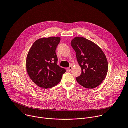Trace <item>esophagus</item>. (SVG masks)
<instances>
[{
    "mask_svg": "<svg viewBox=\"0 0 128 128\" xmlns=\"http://www.w3.org/2000/svg\"><path fill=\"white\" fill-rule=\"evenodd\" d=\"M72 67L70 66L68 68V72H71L72 71Z\"/></svg>",
    "mask_w": 128,
    "mask_h": 128,
    "instance_id": "esophagus-1",
    "label": "esophagus"
}]
</instances>
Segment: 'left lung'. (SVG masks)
<instances>
[{
    "instance_id": "left-lung-1",
    "label": "left lung",
    "mask_w": 128,
    "mask_h": 128,
    "mask_svg": "<svg viewBox=\"0 0 128 128\" xmlns=\"http://www.w3.org/2000/svg\"><path fill=\"white\" fill-rule=\"evenodd\" d=\"M71 45L82 69V74L76 78V81L86 88L98 87L105 79L108 72V62L104 53L97 44L84 37H74Z\"/></svg>"
}]
</instances>
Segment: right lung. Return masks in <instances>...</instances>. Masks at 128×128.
<instances>
[{
    "label": "right lung",
    "instance_id": "right-lung-1",
    "mask_svg": "<svg viewBox=\"0 0 128 128\" xmlns=\"http://www.w3.org/2000/svg\"><path fill=\"white\" fill-rule=\"evenodd\" d=\"M60 41V37L42 38L30 48L26 62L27 73L39 87L47 89L58 85L66 72L57 64L56 50Z\"/></svg>",
    "mask_w": 128,
    "mask_h": 128
}]
</instances>
